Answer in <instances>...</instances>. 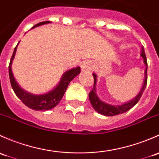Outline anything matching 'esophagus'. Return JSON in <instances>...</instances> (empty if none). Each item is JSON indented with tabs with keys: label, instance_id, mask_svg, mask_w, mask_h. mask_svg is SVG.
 Segmentation results:
<instances>
[{
	"label": "esophagus",
	"instance_id": "esophagus-1",
	"mask_svg": "<svg viewBox=\"0 0 159 159\" xmlns=\"http://www.w3.org/2000/svg\"><path fill=\"white\" fill-rule=\"evenodd\" d=\"M82 71L83 72H92L93 70V63L90 61H86L82 64Z\"/></svg>",
	"mask_w": 159,
	"mask_h": 159
}]
</instances>
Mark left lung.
I'll return each instance as SVG.
<instances>
[{"mask_svg": "<svg viewBox=\"0 0 159 159\" xmlns=\"http://www.w3.org/2000/svg\"><path fill=\"white\" fill-rule=\"evenodd\" d=\"M141 57L143 58L144 63H145L146 69L145 71V80H144L143 86H142V89L139 93V94L135 96L134 99L130 100L129 102H125V103L122 105H119V106H113V105H110L106 103V102H102V100L99 99L96 93V75L95 73H93V78H94V86H93V89H92L90 93H89V99L90 101L92 106H93V109L99 113L102 114V115L106 116H113L119 115V114H122L124 112H127L130 109H132L139 100L140 99L141 96L143 94V92L145 90V87L147 85V69H148V63H147V59L145 53V50L144 47H142V50H141Z\"/></svg>", "mask_w": 159, "mask_h": 159, "instance_id": "1", "label": "left lung"}]
</instances>
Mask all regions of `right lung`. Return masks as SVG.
<instances>
[{
	"mask_svg": "<svg viewBox=\"0 0 159 159\" xmlns=\"http://www.w3.org/2000/svg\"><path fill=\"white\" fill-rule=\"evenodd\" d=\"M50 21L40 22L34 25L31 29L34 28L36 27H39L40 25H43V24H50ZM18 43H17V45H18ZM17 45L14 48V53H13L12 57H11L9 64L10 81H11V86H12L13 90L15 93L16 96L22 101L23 103L25 104L30 109H34V110L37 111H46L53 109L62 99L70 82L80 73V67L77 66L76 68H73L71 70H67L61 77V80H60L59 84L56 86L53 90L50 91L47 93H45V94H32V93H28V92L23 89L19 86L18 83L16 82L15 78L14 77V75H13L12 70H11V64H12V61L14 58V56H15Z\"/></svg>",
	"mask_w": 159,
	"mask_h": 159,
	"instance_id": "1",
	"label": "right lung"
}]
</instances>
